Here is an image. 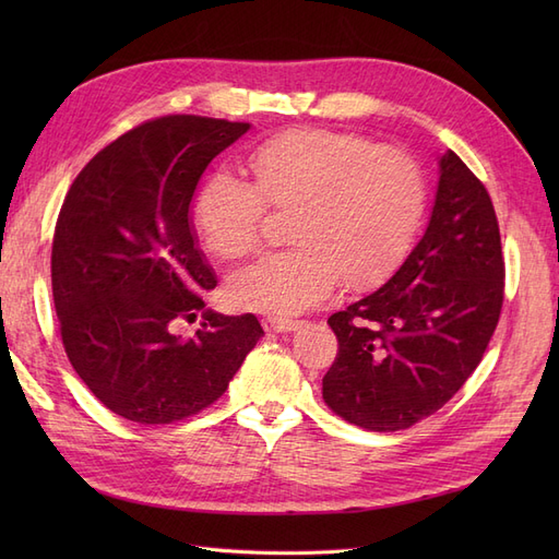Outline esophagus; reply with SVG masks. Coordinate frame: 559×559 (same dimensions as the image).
<instances>
[{
    "label": "esophagus",
    "mask_w": 559,
    "mask_h": 559,
    "mask_svg": "<svg viewBox=\"0 0 559 559\" xmlns=\"http://www.w3.org/2000/svg\"><path fill=\"white\" fill-rule=\"evenodd\" d=\"M263 329L267 333H284V331H298L302 326V321L298 319H277V317H263Z\"/></svg>",
    "instance_id": "obj_1"
}]
</instances>
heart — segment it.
Listing matches in <instances>:
<instances>
[{"mask_svg": "<svg viewBox=\"0 0 559 559\" xmlns=\"http://www.w3.org/2000/svg\"><path fill=\"white\" fill-rule=\"evenodd\" d=\"M251 181L214 173L198 193L195 226L216 257H245L267 207L294 210L289 240L235 270L226 296L242 310L292 317L324 302L337 282L366 292L408 257L427 210V181L399 146L326 128H292L251 151Z\"/></svg>", "mask_w": 559, "mask_h": 559, "instance_id": "b5f03b06", "label": "heart"}]
</instances>
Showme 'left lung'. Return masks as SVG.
Masks as SVG:
<instances>
[{
    "label": "left lung",
    "instance_id": "1",
    "mask_svg": "<svg viewBox=\"0 0 559 559\" xmlns=\"http://www.w3.org/2000/svg\"><path fill=\"white\" fill-rule=\"evenodd\" d=\"M425 238L382 289L329 317L337 354L329 408L368 431H401L460 392L503 306L499 222L485 183L448 151Z\"/></svg>",
    "mask_w": 559,
    "mask_h": 559
}]
</instances>
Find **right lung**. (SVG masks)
<instances>
[{
  "instance_id": "obj_1",
  "label": "right lung",
  "mask_w": 559,
  "mask_h": 559,
  "mask_svg": "<svg viewBox=\"0 0 559 559\" xmlns=\"http://www.w3.org/2000/svg\"><path fill=\"white\" fill-rule=\"evenodd\" d=\"M249 123L173 114L134 126L83 167L58 214L50 280L67 359L107 408L173 425L224 396L263 329L253 314L202 312L216 280L189 207L214 156Z\"/></svg>"
}]
</instances>
